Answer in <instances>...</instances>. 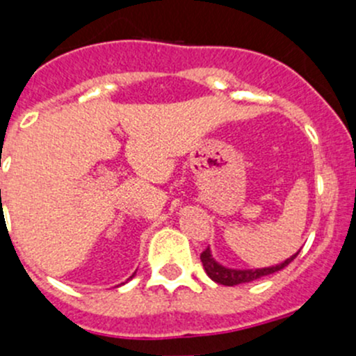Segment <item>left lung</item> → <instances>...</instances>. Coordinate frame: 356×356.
<instances>
[{
  "instance_id": "1",
  "label": "left lung",
  "mask_w": 356,
  "mask_h": 356,
  "mask_svg": "<svg viewBox=\"0 0 356 356\" xmlns=\"http://www.w3.org/2000/svg\"><path fill=\"white\" fill-rule=\"evenodd\" d=\"M298 253H300V251H298ZM298 253L293 254V257L288 258L286 261H282V264L275 265V267L257 268V270H234V268L222 267L220 264H217V261L211 258V253L208 248L204 251H201L200 258H201V264H203L204 272H207L208 277H210L211 281H215L217 284H222V286H238V284H245V282L257 281V279L264 277V275L282 270V268L288 267L291 261L298 257Z\"/></svg>"
}]
</instances>
